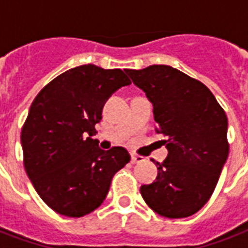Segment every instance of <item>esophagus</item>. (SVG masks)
Returning a JSON list of instances; mask_svg holds the SVG:
<instances>
[{
    "label": "esophagus",
    "mask_w": 248,
    "mask_h": 248,
    "mask_svg": "<svg viewBox=\"0 0 248 248\" xmlns=\"http://www.w3.org/2000/svg\"><path fill=\"white\" fill-rule=\"evenodd\" d=\"M145 161V158L144 157H141V155H131V162L132 163H141Z\"/></svg>",
    "instance_id": "obj_1"
}]
</instances>
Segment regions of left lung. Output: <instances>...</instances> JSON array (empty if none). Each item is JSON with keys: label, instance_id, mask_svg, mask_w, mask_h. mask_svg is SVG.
Returning a JSON list of instances; mask_svg holds the SVG:
<instances>
[{"label": "left lung", "instance_id": "obj_1", "mask_svg": "<svg viewBox=\"0 0 248 248\" xmlns=\"http://www.w3.org/2000/svg\"><path fill=\"white\" fill-rule=\"evenodd\" d=\"M126 73L153 104L155 132L166 136L169 151L140 193L158 215L188 217L207 203L227 162V114L203 83L170 65Z\"/></svg>", "mask_w": 248, "mask_h": 248}]
</instances>
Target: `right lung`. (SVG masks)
<instances>
[{"label":"right lung","instance_id":"obj_1","mask_svg":"<svg viewBox=\"0 0 248 248\" xmlns=\"http://www.w3.org/2000/svg\"><path fill=\"white\" fill-rule=\"evenodd\" d=\"M130 83L121 69L87 64L58 76L34 97L21 128L24 167L38 196L60 215L96 210L114 173L130 162L124 148L103 151L93 139L105 101Z\"/></svg>","mask_w":248,"mask_h":248}]
</instances>
